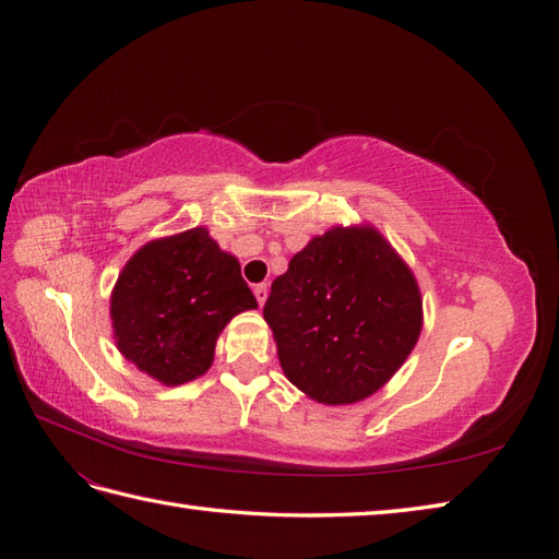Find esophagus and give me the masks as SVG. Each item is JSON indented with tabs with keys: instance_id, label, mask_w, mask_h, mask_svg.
Instances as JSON below:
<instances>
[{
	"instance_id": "34e87169",
	"label": "esophagus",
	"mask_w": 559,
	"mask_h": 559,
	"mask_svg": "<svg viewBox=\"0 0 559 559\" xmlns=\"http://www.w3.org/2000/svg\"><path fill=\"white\" fill-rule=\"evenodd\" d=\"M253 296H257L259 306H265V300H267V284H257V286H253Z\"/></svg>"
}]
</instances>
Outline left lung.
Returning <instances> with one entry per match:
<instances>
[{"mask_svg":"<svg viewBox=\"0 0 559 559\" xmlns=\"http://www.w3.org/2000/svg\"><path fill=\"white\" fill-rule=\"evenodd\" d=\"M263 319L286 380L324 405L376 394L425 324L413 270L370 224L312 238L273 282Z\"/></svg>","mask_w":559,"mask_h":559,"instance_id":"obj_1","label":"left lung"}]
</instances>
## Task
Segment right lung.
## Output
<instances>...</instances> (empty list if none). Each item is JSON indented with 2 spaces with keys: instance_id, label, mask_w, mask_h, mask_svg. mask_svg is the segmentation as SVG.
Segmentation results:
<instances>
[{
  "instance_id": "obj_1",
  "label": "right lung",
  "mask_w": 559,
  "mask_h": 559,
  "mask_svg": "<svg viewBox=\"0 0 559 559\" xmlns=\"http://www.w3.org/2000/svg\"><path fill=\"white\" fill-rule=\"evenodd\" d=\"M257 308L240 261L205 226L142 245L109 300L118 352L167 386L205 376L228 321Z\"/></svg>"
}]
</instances>
